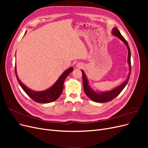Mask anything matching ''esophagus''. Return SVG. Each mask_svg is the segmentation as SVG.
I'll return each mask as SVG.
<instances>
[{
  "instance_id": "1",
  "label": "esophagus",
  "mask_w": 148,
  "mask_h": 148,
  "mask_svg": "<svg viewBox=\"0 0 148 148\" xmlns=\"http://www.w3.org/2000/svg\"><path fill=\"white\" fill-rule=\"evenodd\" d=\"M83 65V64H81V63H78V64H77V66L78 67V68H80V67H82Z\"/></svg>"
}]
</instances>
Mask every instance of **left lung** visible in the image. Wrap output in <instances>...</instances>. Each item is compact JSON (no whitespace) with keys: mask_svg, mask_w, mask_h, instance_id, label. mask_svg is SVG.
Listing matches in <instances>:
<instances>
[{"mask_svg":"<svg viewBox=\"0 0 148 148\" xmlns=\"http://www.w3.org/2000/svg\"><path fill=\"white\" fill-rule=\"evenodd\" d=\"M112 34L115 36H117L118 38H119L121 41L123 42V43L125 44V46L127 47L128 49V63L129 65V73L127 78L125 79V81L122 84H120L119 86L113 89L112 90L106 91V92H100L98 91L96 92L94 91L93 89L90 87L88 83V79L86 77V74L84 72V71L82 70V75H83V88L84 91L86 93V95L90 98V99L96 102H109L111 100H112L115 97H117L119 94L122 92V91L124 89V88L126 86L127 84L128 80L130 77L131 73V52L130 49L128 44L126 40L122 36V35L121 34L120 31L117 29V27H114L112 30Z\"/></svg>","mask_w":148,"mask_h":148,"instance_id":"left-lung-1","label":"left lung"}]
</instances>
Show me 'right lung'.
Listing matches in <instances>:
<instances>
[{
  "mask_svg": "<svg viewBox=\"0 0 148 148\" xmlns=\"http://www.w3.org/2000/svg\"><path fill=\"white\" fill-rule=\"evenodd\" d=\"M73 67H70L69 69L65 70L64 72L60 76V77L58 78L57 82L53 84L51 88H49V89H46V90L44 91H33L32 89H29V88L25 86V85L20 81L17 75L16 65L15 68L16 77L18 80V82L19 83L21 88L23 89V91L27 94L31 99L34 100L35 102L39 103H49L57 100V99H58L60 96L62 91H63L64 82L65 78L67 77V76L73 71Z\"/></svg>",
  "mask_w": 148,
  "mask_h": 148,
  "instance_id": "1",
  "label": "right lung"
}]
</instances>
